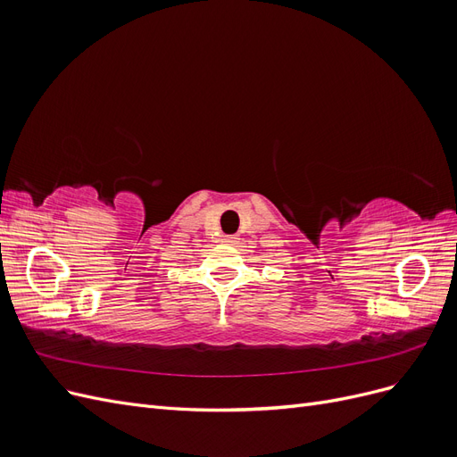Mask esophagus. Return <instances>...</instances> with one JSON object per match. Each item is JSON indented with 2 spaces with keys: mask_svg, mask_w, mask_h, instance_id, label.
Returning <instances> with one entry per match:
<instances>
[{
  "mask_svg": "<svg viewBox=\"0 0 457 457\" xmlns=\"http://www.w3.org/2000/svg\"><path fill=\"white\" fill-rule=\"evenodd\" d=\"M225 242H227V244H237L238 238H237V237H225Z\"/></svg>",
  "mask_w": 457,
  "mask_h": 457,
  "instance_id": "34e87169",
  "label": "esophagus"
}]
</instances>
